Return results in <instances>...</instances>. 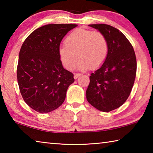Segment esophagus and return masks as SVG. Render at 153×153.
I'll return each instance as SVG.
<instances>
[{"mask_svg": "<svg viewBox=\"0 0 153 153\" xmlns=\"http://www.w3.org/2000/svg\"><path fill=\"white\" fill-rule=\"evenodd\" d=\"M81 75H82V74H78V73L75 74H74V78H75V79H77V77L81 76Z\"/></svg>", "mask_w": 153, "mask_h": 153, "instance_id": "esophagus-1", "label": "esophagus"}]
</instances>
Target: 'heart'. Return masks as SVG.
I'll list each match as a JSON object with an SVG mask.
<instances>
[{
  "instance_id": "b5f03b06",
  "label": "heart",
  "mask_w": 153,
  "mask_h": 153,
  "mask_svg": "<svg viewBox=\"0 0 153 153\" xmlns=\"http://www.w3.org/2000/svg\"><path fill=\"white\" fill-rule=\"evenodd\" d=\"M59 56L64 66L72 70L76 67L77 56L78 69H97L104 63L108 55V42L100 32L77 28L67 36L65 45L59 49ZM78 55L77 56L76 55Z\"/></svg>"
}]
</instances>
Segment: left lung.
Instances as JSON below:
<instances>
[{"instance_id":"left-lung-1","label":"left lung","mask_w":153,"mask_h":153,"mask_svg":"<svg viewBox=\"0 0 153 153\" xmlns=\"http://www.w3.org/2000/svg\"><path fill=\"white\" fill-rule=\"evenodd\" d=\"M89 26L105 35L108 55L102 66L90 75L86 98L96 108L108 112L121 107L130 94L136 74L135 52L128 38L117 28L107 24Z\"/></svg>"}]
</instances>
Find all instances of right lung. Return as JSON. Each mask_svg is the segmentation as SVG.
I'll return each instance as SVG.
<instances>
[{"label":"right lung","instance_id":"add662e5","mask_svg":"<svg viewBox=\"0 0 153 153\" xmlns=\"http://www.w3.org/2000/svg\"><path fill=\"white\" fill-rule=\"evenodd\" d=\"M76 24H48L33 31L21 47L17 82L25 103L46 113L63 104L74 74L65 69L59 53L61 40Z\"/></svg>","mask_w":153,"mask_h":153}]
</instances>
